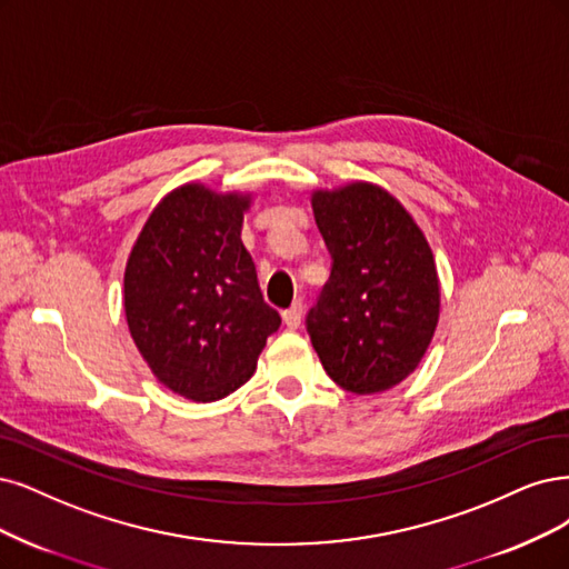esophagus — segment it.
Returning <instances> with one entry per match:
<instances>
[{
	"label": "esophagus",
	"mask_w": 569,
	"mask_h": 569,
	"mask_svg": "<svg viewBox=\"0 0 569 569\" xmlns=\"http://www.w3.org/2000/svg\"><path fill=\"white\" fill-rule=\"evenodd\" d=\"M282 320L289 329H299L301 320H303V303L301 301H293L284 312H282Z\"/></svg>",
	"instance_id": "esophagus-1"
}]
</instances>
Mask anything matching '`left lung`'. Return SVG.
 Listing matches in <instances>:
<instances>
[{
	"label": "left lung",
	"mask_w": 569,
	"mask_h": 569,
	"mask_svg": "<svg viewBox=\"0 0 569 569\" xmlns=\"http://www.w3.org/2000/svg\"><path fill=\"white\" fill-rule=\"evenodd\" d=\"M331 253L329 280L306 327L331 381L381 393L407 379L436 335L440 282L421 228L379 186L350 183L312 194Z\"/></svg>",
	"instance_id": "left-lung-1"
}]
</instances>
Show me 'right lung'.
<instances>
[{"label": "right lung", "instance_id": "add662e5", "mask_svg": "<svg viewBox=\"0 0 569 569\" xmlns=\"http://www.w3.org/2000/svg\"><path fill=\"white\" fill-rule=\"evenodd\" d=\"M249 202L200 183L176 188L152 209L127 261L131 339L152 375L194 402L247 383L282 322L240 238Z\"/></svg>", "mask_w": 569, "mask_h": 569}]
</instances>
